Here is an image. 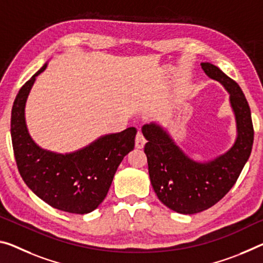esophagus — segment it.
Instances as JSON below:
<instances>
[{
	"label": "esophagus",
	"mask_w": 263,
	"mask_h": 263,
	"mask_svg": "<svg viewBox=\"0 0 263 263\" xmlns=\"http://www.w3.org/2000/svg\"><path fill=\"white\" fill-rule=\"evenodd\" d=\"M145 143H146V139H145V137L143 136V133L140 131L137 132V136H136V147L138 148H143Z\"/></svg>",
	"instance_id": "esophagus-1"
}]
</instances>
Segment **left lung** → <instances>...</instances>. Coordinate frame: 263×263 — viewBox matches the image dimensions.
Masks as SVG:
<instances>
[{
    "label": "left lung",
    "mask_w": 263,
    "mask_h": 263,
    "mask_svg": "<svg viewBox=\"0 0 263 263\" xmlns=\"http://www.w3.org/2000/svg\"><path fill=\"white\" fill-rule=\"evenodd\" d=\"M201 68L231 95L237 125L233 147L223 156L201 164L185 156L158 125L146 124L141 130L147 140L144 152L153 190L165 206L181 214L208 210L228 193L251 156L254 140L251 109L239 84L213 64L201 63Z\"/></svg>",
    "instance_id": "1"
}]
</instances>
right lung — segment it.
<instances>
[{
  "label": "right lung",
  "mask_w": 263,
  "mask_h": 263,
  "mask_svg": "<svg viewBox=\"0 0 263 263\" xmlns=\"http://www.w3.org/2000/svg\"><path fill=\"white\" fill-rule=\"evenodd\" d=\"M26 82L11 110V141L18 172L37 197L53 208L74 214L96 210L105 199L124 157L135 148L137 130L128 127L104 136L85 148L56 154L40 148L29 136L24 106L37 74Z\"/></svg>",
  "instance_id": "right-lung-1"
}]
</instances>
